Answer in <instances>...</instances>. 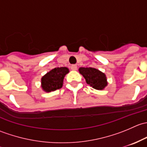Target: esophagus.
<instances>
[{
	"label": "esophagus",
	"instance_id": "1",
	"mask_svg": "<svg viewBox=\"0 0 147 147\" xmlns=\"http://www.w3.org/2000/svg\"><path fill=\"white\" fill-rule=\"evenodd\" d=\"M70 68L72 70H77V69H78V66H77L76 65H71Z\"/></svg>",
	"mask_w": 147,
	"mask_h": 147
}]
</instances>
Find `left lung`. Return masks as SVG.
I'll list each match as a JSON object with an SVG mask.
<instances>
[{
    "instance_id": "obj_1",
    "label": "left lung",
    "mask_w": 147,
    "mask_h": 147,
    "mask_svg": "<svg viewBox=\"0 0 147 147\" xmlns=\"http://www.w3.org/2000/svg\"><path fill=\"white\" fill-rule=\"evenodd\" d=\"M79 72L85 79L86 82L95 90H102L107 86L106 75L93 67H80Z\"/></svg>"
}]
</instances>
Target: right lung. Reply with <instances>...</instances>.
Returning <instances> with one entry per match:
<instances>
[{
	"mask_svg": "<svg viewBox=\"0 0 147 147\" xmlns=\"http://www.w3.org/2000/svg\"><path fill=\"white\" fill-rule=\"evenodd\" d=\"M69 70L66 67H56L51 69L41 78V88L45 92L55 91L63 85L65 75Z\"/></svg>",
	"mask_w": 147,
	"mask_h": 147,
	"instance_id": "1",
	"label": "right lung"
}]
</instances>
